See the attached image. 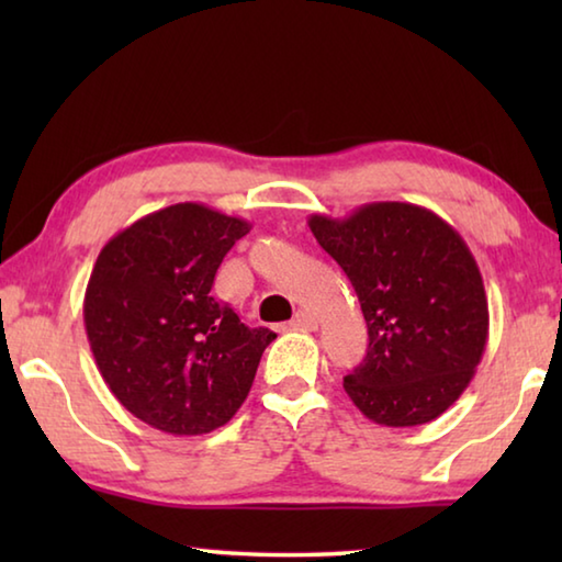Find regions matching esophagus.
Returning <instances> with one entry per match:
<instances>
[{
    "instance_id": "obj_1",
    "label": "esophagus",
    "mask_w": 562,
    "mask_h": 562,
    "mask_svg": "<svg viewBox=\"0 0 562 562\" xmlns=\"http://www.w3.org/2000/svg\"><path fill=\"white\" fill-rule=\"evenodd\" d=\"M290 327H294V329H302V331H312V329H317V317L312 315V312H307V310H300L297 315L292 317Z\"/></svg>"
}]
</instances>
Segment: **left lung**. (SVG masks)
<instances>
[{"mask_svg": "<svg viewBox=\"0 0 562 562\" xmlns=\"http://www.w3.org/2000/svg\"><path fill=\"white\" fill-rule=\"evenodd\" d=\"M310 231L355 288L367 357L345 392L382 426L441 416L473 379L488 339V300L469 245L412 203H369L345 221L312 215Z\"/></svg>", "mask_w": 562, "mask_h": 562, "instance_id": "left-lung-1", "label": "left lung"}]
</instances>
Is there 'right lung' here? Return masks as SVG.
<instances>
[{
    "label": "right lung",
    "mask_w": 562,
    "mask_h": 562,
    "mask_svg": "<svg viewBox=\"0 0 562 562\" xmlns=\"http://www.w3.org/2000/svg\"><path fill=\"white\" fill-rule=\"evenodd\" d=\"M243 217L176 203L113 235L83 297V325L113 396L158 431L211 434L250 392L268 327H245L211 294Z\"/></svg>",
    "instance_id": "right-lung-1"
}]
</instances>
